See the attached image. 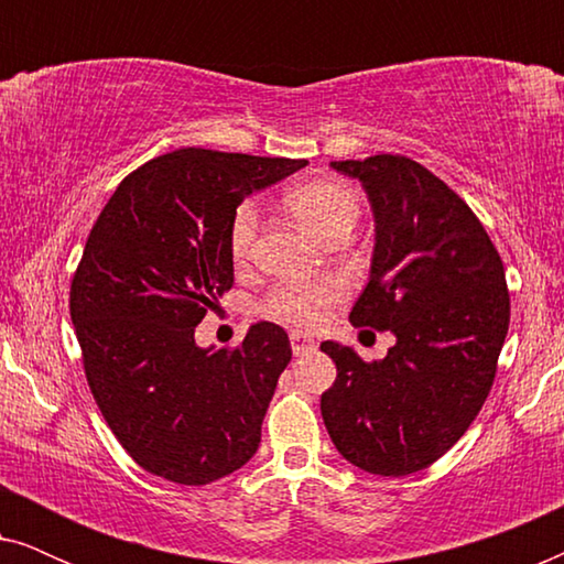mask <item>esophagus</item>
Here are the masks:
<instances>
[{
    "label": "esophagus",
    "mask_w": 564,
    "mask_h": 564,
    "mask_svg": "<svg viewBox=\"0 0 564 564\" xmlns=\"http://www.w3.org/2000/svg\"><path fill=\"white\" fill-rule=\"evenodd\" d=\"M290 346H292V351H295L300 357V354L315 351V338L311 334H303V330H292Z\"/></svg>",
    "instance_id": "34e87169"
}]
</instances>
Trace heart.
<instances>
[{"label":"heart","instance_id":"b5f03b06","mask_svg":"<svg viewBox=\"0 0 564 564\" xmlns=\"http://www.w3.org/2000/svg\"><path fill=\"white\" fill-rule=\"evenodd\" d=\"M288 205L295 218L318 238L349 234L359 218V197L349 184L334 180H313L297 184L288 195ZM259 228V213L251 203H241L228 223V253L236 264L249 259ZM344 297V284L334 276H307L292 280L269 292L261 303L267 318L284 326L311 328L326 318L328 307Z\"/></svg>","mask_w":564,"mask_h":564}]
</instances>
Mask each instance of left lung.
Returning a JSON list of instances; mask_svg holds the SVG:
<instances>
[{
  "label": "left lung",
  "instance_id": "1",
  "mask_svg": "<svg viewBox=\"0 0 564 564\" xmlns=\"http://www.w3.org/2000/svg\"><path fill=\"white\" fill-rule=\"evenodd\" d=\"M330 166L361 182L377 223L349 321L398 341L382 361L321 344L336 361L323 423L351 465L411 475L444 457L490 395L511 321L506 269L473 207L419 161L377 153Z\"/></svg>",
  "mask_w": 564,
  "mask_h": 564
}]
</instances>
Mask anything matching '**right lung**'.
<instances>
[{"instance_id": "1", "label": "right lung", "mask_w": 564, "mask_h": 564, "mask_svg": "<svg viewBox=\"0 0 564 564\" xmlns=\"http://www.w3.org/2000/svg\"><path fill=\"white\" fill-rule=\"evenodd\" d=\"M305 164L164 153L118 184L89 230L68 290L84 375L115 438L151 475L207 485L257 452L290 338L261 321L238 346L210 351L195 328L234 288L230 215Z\"/></svg>"}]
</instances>
